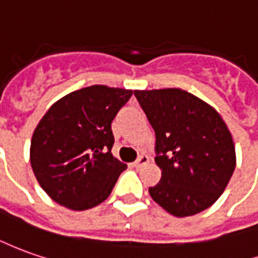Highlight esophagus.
Wrapping results in <instances>:
<instances>
[{
  "label": "esophagus",
  "instance_id": "34e87169",
  "mask_svg": "<svg viewBox=\"0 0 258 258\" xmlns=\"http://www.w3.org/2000/svg\"><path fill=\"white\" fill-rule=\"evenodd\" d=\"M148 162H150V158H148L147 155H140V157H138V159H137L133 165L136 166V168H140V166L145 165V164H148Z\"/></svg>",
  "mask_w": 258,
  "mask_h": 258
}]
</instances>
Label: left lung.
I'll return each instance as SVG.
<instances>
[{
  "label": "left lung",
  "instance_id": "1",
  "mask_svg": "<svg viewBox=\"0 0 258 258\" xmlns=\"http://www.w3.org/2000/svg\"><path fill=\"white\" fill-rule=\"evenodd\" d=\"M155 131L162 176L150 195L176 217L194 216L223 194L236 168V150L222 115L182 89L134 90Z\"/></svg>",
  "mask_w": 258,
  "mask_h": 258
}]
</instances>
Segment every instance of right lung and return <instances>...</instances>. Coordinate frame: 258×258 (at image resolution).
Wrapping results in <instances>:
<instances>
[{"label": "right lung", "instance_id": "1", "mask_svg": "<svg viewBox=\"0 0 258 258\" xmlns=\"http://www.w3.org/2000/svg\"><path fill=\"white\" fill-rule=\"evenodd\" d=\"M133 90L94 85L49 107L31 140L29 159L41 188L70 210L104 202L127 168L113 157L111 121Z\"/></svg>", "mask_w": 258, "mask_h": 258}]
</instances>
